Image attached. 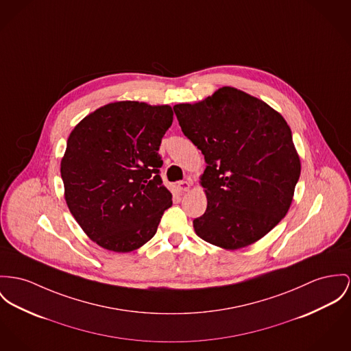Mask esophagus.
<instances>
[{"mask_svg":"<svg viewBox=\"0 0 351 351\" xmlns=\"http://www.w3.org/2000/svg\"><path fill=\"white\" fill-rule=\"evenodd\" d=\"M191 187H192V182L191 180H184V182H180L178 184V189H179V191H182V192H187Z\"/></svg>","mask_w":351,"mask_h":351,"instance_id":"obj_1","label":"esophagus"}]
</instances>
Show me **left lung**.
Here are the masks:
<instances>
[{
	"label": "left lung",
	"mask_w": 351,
	"mask_h": 351,
	"mask_svg": "<svg viewBox=\"0 0 351 351\" xmlns=\"http://www.w3.org/2000/svg\"><path fill=\"white\" fill-rule=\"evenodd\" d=\"M173 110L207 164L200 176L207 210L193 220L196 235L224 250L258 242L287 214L300 175L289 124L232 86Z\"/></svg>",
	"instance_id": "1"
}]
</instances>
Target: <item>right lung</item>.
Masks as SVG:
<instances>
[{"label": "right lung", "mask_w": 351, "mask_h": 351, "mask_svg": "<svg viewBox=\"0 0 351 351\" xmlns=\"http://www.w3.org/2000/svg\"><path fill=\"white\" fill-rule=\"evenodd\" d=\"M169 106L116 101L85 116L61 159L64 196L88 238L131 252L154 238L172 195L162 186L159 148Z\"/></svg>", "instance_id": "right-lung-1"}]
</instances>
